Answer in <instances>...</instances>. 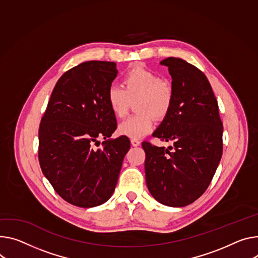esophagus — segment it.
<instances>
[{
	"instance_id": "esophagus-1",
	"label": "esophagus",
	"mask_w": 258,
	"mask_h": 258,
	"mask_svg": "<svg viewBox=\"0 0 258 258\" xmlns=\"http://www.w3.org/2000/svg\"><path fill=\"white\" fill-rule=\"evenodd\" d=\"M131 143H132V145H133L134 147L140 146V144H141V142H140L139 140H137V139H132V140H131Z\"/></svg>"
}]
</instances>
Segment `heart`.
<instances>
[{
	"mask_svg": "<svg viewBox=\"0 0 258 258\" xmlns=\"http://www.w3.org/2000/svg\"><path fill=\"white\" fill-rule=\"evenodd\" d=\"M123 86L111 85L107 90V102L116 116L122 117L131 101L138 100L136 110L139 113L121 121L118 132L132 139L143 138L153 130V117L162 119L169 114L174 100L173 87L143 66L128 70L123 77Z\"/></svg>",
	"mask_w": 258,
	"mask_h": 258,
	"instance_id": "obj_1",
	"label": "heart"
}]
</instances>
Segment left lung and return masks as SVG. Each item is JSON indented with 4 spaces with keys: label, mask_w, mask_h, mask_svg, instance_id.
I'll return each instance as SVG.
<instances>
[{
    "label": "left lung",
    "mask_w": 258,
    "mask_h": 258,
    "mask_svg": "<svg viewBox=\"0 0 258 258\" xmlns=\"http://www.w3.org/2000/svg\"><path fill=\"white\" fill-rule=\"evenodd\" d=\"M160 64L167 66L172 76L174 100L152 136L173 141L174 147L142 143L146 184L160 204L185 207L206 191L217 170L223 126L217 100L202 71L178 57H168Z\"/></svg>",
    "instance_id": "8db88e82"
}]
</instances>
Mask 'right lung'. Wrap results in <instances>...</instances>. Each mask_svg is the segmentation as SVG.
I'll use <instances>...</instances> for the list:
<instances>
[{
	"mask_svg": "<svg viewBox=\"0 0 258 258\" xmlns=\"http://www.w3.org/2000/svg\"><path fill=\"white\" fill-rule=\"evenodd\" d=\"M118 71L113 61L89 60L56 82L39 127V162L44 176L66 202L97 207L113 195L127 137L109 139L117 127L107 90ZM104 136L103 148L93 145Z\"/></svg>",
	"mask_w": 258,
	"mask_h": 258,
	"instance_id": "right-lung-1",
	"label": "right lung"
}]
</instances>
